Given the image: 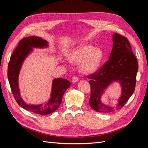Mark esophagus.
Returning <instances> with one entry per match:
<instances>
[{
	"instance_id": "34e87169",
	"label": "esophagus",
	"mask_w": 148,
	"mask_h": 148,
	"mask_svg": "<svg viewBox=\"0 0 148 148\" xmlns=\"http://www.w3.org/2000/svg\"><path fill=\"white\" fill-rule=\"evenodd\" d=\"M78 81H79V79H78V77H74L72 78V82L73 83H77Z\"/></svg>"
}]
</instances>
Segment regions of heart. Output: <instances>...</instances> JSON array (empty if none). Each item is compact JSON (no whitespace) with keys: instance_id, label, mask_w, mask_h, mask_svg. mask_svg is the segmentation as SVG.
Returning a JSON list of instances; mask_svg holds the SVG:
<instances>
[{"instance_id":"1","label":"heart","mask_w":148,"mask_h":148,"mask_svg":"<svg viewBox=\"0 0 148 148\" xmlns=\"http://www.w3.org/2000/svg\"><path fill=\"white\" fill-rule=\"evenodd\" d=\"M69 60L71 64H79V70L83 75L95 72L102 58V52L99 48L89 44H82L70 52Z\"/></svg>"}]
</instances>
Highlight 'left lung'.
<instances>
[{
	"label": "left lung",
	"instance_id": "1",
	"mask_svg": "<svg viewBox=\"0 0 148 148\" xmlns=\"http://www.w3.org/2000/svg\"><path fill=\"white\" fill-rule=\"evenodd\" d=\"M112 49L109 59L97 73L88 76L91 86L89 104L96 112H109L122 108L135 91L138 63L132 51L128 39L117 33H114ZM118 82L121 87V95L115 106L110 107L102 103V95L112 83Z\"/></svg>",
	"mask_w": 148,
	"mask_h": 148
}]
</instances>
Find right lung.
Segmentation results:
<instances>
[{
	"instance_id": "obj_1",
	"label": "right lung",
	"mask_w": 148,
	"mask_h": 148,
	"mask_svg": "<svg viewBox=\"0 0 148 148\" xmlns=\"http://www.w3.org/2000/svg\"><path fill=\"white\" fill-rule=\"evenodd\" d=\"M49 44L46 40L37 36L25 38L19 42L13 51L8 65V79L11 90L18 104L23 109L40 115L50 114L56 111L62 102V97L70 82L64 78L53 79L51 97L44 104H29L22 99L20 94L18 78L23 62L34 49H46Z\"/></svg>"
}]
</instances>
